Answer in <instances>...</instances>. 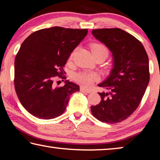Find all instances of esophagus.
<instances>
[{
  "label": "esophagus",
  "mask_w": 160,
  "mask_h": 160,
  "mask_svg": "<svg viewBox=\"0 0 160 160\" xmlns=\"http://www.w3.org/2000/svg\"><path fill=\"white\" fill-rule=\"evenodd\" d=\"M80 91L82 92H87V93H90L91 92V90H88V89H86L85 88H84V87H81Z\"/></svg>",
  "instance_id": "1"
}]
</instances>
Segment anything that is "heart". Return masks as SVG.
<instances>
[{
    "instance_id": "1",
    "label": "heart",
    "mask_w": 160,
    "mask_h": 160,
    "mask_svg": "<svg viewBox=\"0 0 160 160\" xmlns=\"http://www.w3.org/2000/svg\"><path fill=\"white\" fill-rule=\"evenodd\" d=\"M91 51L92 53V55L97 56V55H104L106 56L107 57L109 52L107 47L102 44H99V43H94L92 44L90 46ZM75 53V51H73L71 53L70 56V58L72 59V56H73ZM74 80L76 82H79L81 85H82L85 87H90L92 84L94 83L95 81L99 80V75L95 72H78L77 74H75L73 76Z\"/></svg>"
}]
</instances>
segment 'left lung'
Wrapping results in <instances>:
<instances>
[{
	"label": "left lung",
	"instance_id": "8db88e82",
	"mask_svg": "<svg viewBox=\"0 0 160 160\" xmlns=\"http://www.w3.org/2000/svg\"><path fill=\"white\" fill-rule=\"evenodd\" d=\"M92 33L112 53L113 68L98 85L108 92H98L101 102L91 106V112L102 122H121L136 110L145 94L150 80L148 54L139 40L121 29H97Z\"/></svg>",
	"mask_w": 160,
	"mask_h": 160
}]
</instances>
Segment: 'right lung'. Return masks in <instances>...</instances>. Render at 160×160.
I'll list each match as a JSON object with an SVG mask.
<instances>
[{"label":"right lung","instance_id":"right-lung-1","mask_svg":"<svg viewBox=\"0 0 160 160\" xmlns=\"http://www.w3.org/2000/svg\"><path fill=\"white\" fill-rule=\"evenodd\" d=\"M88 32L53 27L33 32L22 44L15 59L14 84L19 100L32 115L58 117L66 110L70 96L80 91L68 80L62 87L54 86L53 80L56 75L63 78V67Z\"/></svg>","mask_w":160,"mask_h":160}]
</instances>
